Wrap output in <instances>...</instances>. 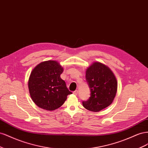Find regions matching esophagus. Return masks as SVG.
Wrapping results in <instances>:
<instances>
[{
  "mask_svg": "<svg viewBox=\"0 0 148 148\" xmlns=\"http://www.w3.org/2000/svg\"><path fill=\"white\" fill-rule=\"evenodd\" d=\"M73 94H74V95H77V94H78V91L76 90H75V91H74L73 92Z\"/></svg>",
  "mask_w": 148,
  "mask_h": 148,
  "instance_id": "1",
  "label": "esophagus"
}]
</instances>
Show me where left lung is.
I'll return each instance as SVG.
<instances>
[{
	"instance_id": "8db88e82",
	"label": "left lung",
	"mask_w": 148,
	"mask_h": 148,
	"mask_svg": "<svg viewBox=\"0 0 148 148\" xmlns=\"http://www.w3.org/2000/svg\"><path fill=\"white\" fill-rule=\"evenodd\" d=\"M86 78L90 97L82 102L84 107L97 112L111 105L117 91V81L112 71L102 62H94L86 69Z\"/></svg>"
}]
</instances>
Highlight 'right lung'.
<instances>
[{
    "mask_svg": "<svg viewBox=\"0 0 148 148\" xmlns=\"http://www.w3.org/2000/svg\"><path fill=\"white\" fill-rule=\"evenodd\" d=\"M63 67L56 61L41 62L33 69L28 79V89L34 103L46 110L60 108L71 94L60 75Z\"/></svg>",
    "mask_w": 148,
    "mask_h": 148,
    "instance_id": "1",
    "label": "right lung"
}]
</instances>
